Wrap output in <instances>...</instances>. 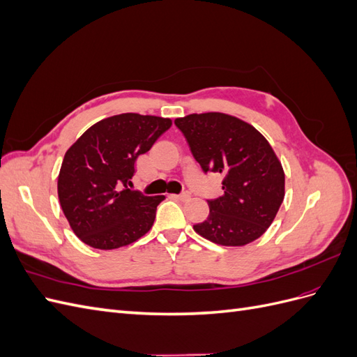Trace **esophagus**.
Segmentation results:
<instances>
[{"mask_svg":"<svg viewBox=\"0 0 357 357\" xmlns=\"http://www.w3.org/2000/svg\"><path fill=\"white\" fill-rule=\"evenodd\" d=\"M176 198H178L180 201H189L190 199V193L189 192H181L180 195H176Z\"/></svg>","mask_w":357,"mask_h":357,"instance_id":"1","label":"esophagus"}]
</instances>
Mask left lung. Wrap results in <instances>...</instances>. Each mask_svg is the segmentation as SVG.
<instances>
[{
    "label": "left lung",
    "mask_w": 357,
    "mask_h": 357,
    "mask_svg": "<svg viewBox=\"0 0 357 357\" xmlns=\"http://www.w3.org/2000/svg\"><path fill=\"white\" fill-rule=\"evenodd\" d=\"M174 123L205 174L223 176V195L207 201L208 218L193 229L220 245L259 238L284 198V172L273 147L257 129L229 114H189Z\"/></svg>",
    "instance_id": "obj_1"
}]
</instances>
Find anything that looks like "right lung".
<instances>
[{
	"mask_svg": "<svg viewBox=\"0 0 357 357\" xmlns=\"http://www.w3.org/2000/svg\"><path fill=\"white\" fill-rule=\"evenodd\" d=\"M169 119L123 113L95 123L63 156L58 195L79 238L112 250L150 231L165 197L134 190L135 160L169 129Z\"/></svg>",
	"mask_w": 357,
	"mask_h": 357,
	"instance_id": "right-lung-1",
	"label": "right lung"
}]
</instances>
